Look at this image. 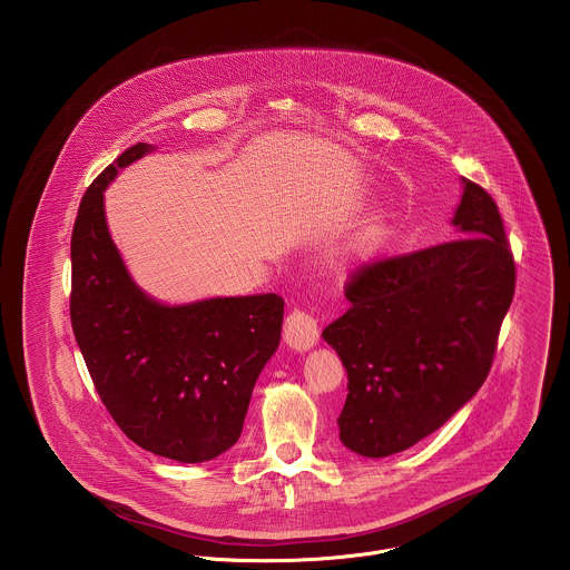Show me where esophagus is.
<instances>
[{
	"label": "esophagus",
	"instance_id": "34e87169",
	"mask_svg": "<svg viewBox=\"0 0 570 570\" xmlns=\"http://www.w3.org/2000/svg\"><path fill=\"white\" fill-rule=\"evenodd\" d=\"M283 340L294 351H301V353L309 351L318 342V323L309 314H305L301 309H294L285 321Z\"/></svg>",
	"mask_w": 570,
	"mask_h": 570
}]
</instances>
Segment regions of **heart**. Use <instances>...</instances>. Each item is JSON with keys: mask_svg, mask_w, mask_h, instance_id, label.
<instances>
[{"mask_svg": "<svg viewBox=\"0 0 570 570\" xmlns=\"http://www.w3.org/2000/svg\"><path fill=\"white\" fill-rule=\"evenodd\" d=\"M393 217H395V213H393L391 204L375 206L371 210V215L364 219L355 242L351 245L353 256H357V258L371 256L384 242V237H386V233H389V228L393 224Z\"/></svg>", "mask_w": 570, "mask_h": 570, "instance_id": "1", "label": "heart"}]
</instances>
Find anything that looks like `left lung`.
<instances>
[{"mask_svg":"<svg viewBox=\"0 0 570 570\" xmlns=\"http://www.w3.org/2000/svg\"><path fill=\"white\" fill-rule=\"evenodd\" d=\"M461 186L450 224L463 239L362 267L348 312L323 331L348 377L340 441L360 456L404 452L439 430L491 368L515 265L493 199Z\"/></svg>","mask_w":570,"mask_h":570,"instance_id":"1","label":"left lung"}]
</instances>
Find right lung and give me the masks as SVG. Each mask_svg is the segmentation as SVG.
Returning <instances> with one entry per match:
<instances>
[{
	"mask_svg": "<svg viewBox=\"0 0 570 570\" xmlns=\"http://www.w3.org/2000/svg\"><path fill=\"white\" fill-rule=\"evenodd\" d=\"M156 149L134 145L87 188L72 233L70 316L91 382L118 428L147 452L204 463L242 436L252 389L281 342L283 298L166 305L134 281L107 226L105 190Z\"/></svg>",
	"mask_w": 570,
	"mask_h": 570,
	"instance_id": "obj_1",
	"label": "right lung"
}]
</instances>
